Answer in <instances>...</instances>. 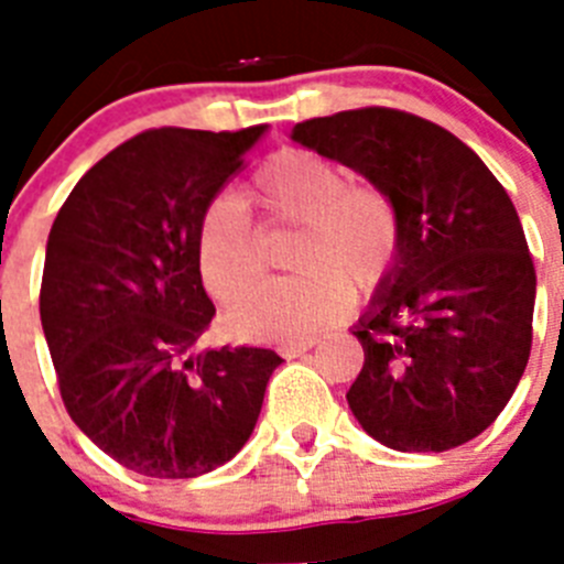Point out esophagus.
<instances>
[{
    "label": "esophagus",
    "mask_w": 564,
    "mask_h": 564,
    "mask_svg": "<svg viewBox=\"0 0 564 564\" xmlns=\"http://www.w3.org/2000/svg\"><path fill=\"white\" fill-rule=\"evenodd\" d=\"M316 344H318V338L311 336V338H302V341L282 344V347H279V352H282V356H285V358H296V356H302V352L313 350Z\"/></svg>",
    "instance_id": "obj_1"
}]
</instances>
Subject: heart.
Returning <instances> with one entry per match:
<instances>
[{
  "label": "heart",
  "instance_id": "heart-1",
  "mask_svg": "<svg viewBox=\"0 0 564 564\" xmlns=\"http://www.w3.org/2000/svg\"><path fill=\"white\" fill-rule=\"evenodd\" d=\"M253 197L271 223L302 226L293 268L302 276L265 288L228 316L242 338H302L347 313L356 291H372L401 248L398 208L372 186L311 149H282L253 174ZM197 265L206 291L234 305L265 279V248L248 208L223 192L197 228Z\"/></svg>",
  "mask_w": 564,
  "mask_h": 564
}]
</instances>
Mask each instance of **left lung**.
<instances>
[{"instance_id":"left-lung-1","label":"left lung","mask_w":564,"mask_h":564,"mask_svg":"<svg viewBox=\"0 0 564 564\" xmlns=\"http://www.w3.org/2000/svg\"><path fill=\"white\" fill-rule=\"evenodd\" d=\"M291 138L364 174L401 220L395 262L352 327L356 421L398 452L477 437L531 356L536 271L511 197L460 138L401 109L311 118Z\"/></svg>"}]
</instances>
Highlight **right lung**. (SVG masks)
<instances>
[{
	"label": "right lung",
	"mask_w": 564,
	"mask_h": 564,
	"mask_svg": "<svg viewBox=\"0 0 564 564\" xmlns=\"http://www.w3.org/2000/svg\"><path fill=\"white\" fill-rule=\"evenodd\" d=\"M265 129L134 134L84 174L50 228L39 313L62 401L138 475L183 480L231 460L282 364L262 347H197L214 318L200 217Z\"/></svg>",
	"instance_id": "1"
}]
</instances>
